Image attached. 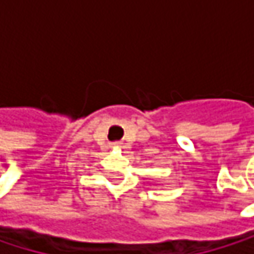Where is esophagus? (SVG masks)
<instances>
[{"label": "esophagus", "instance_id": "34e87169", "mask_svg": "<svg viewBox=\"0 0 254 254\" xmlns=\"http://www.w3.org/2000/svg\"><path fill=\"white\" fill-rule=\"evenodd\" d=\"M112 145L118 148V147H122V142H118V141H116V142H112Z\"/></svg>", "mask_w": 254, "mask_h": 254}]
</instances>
